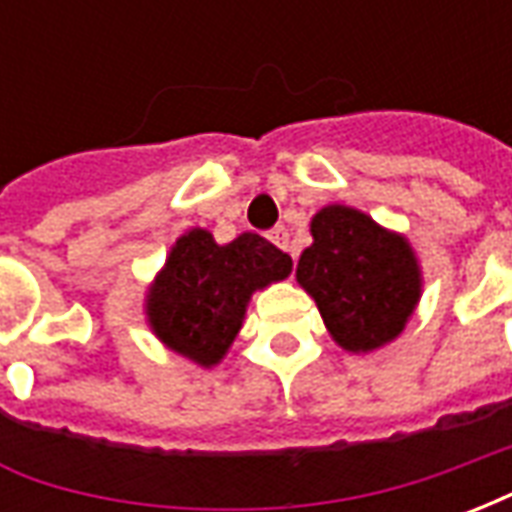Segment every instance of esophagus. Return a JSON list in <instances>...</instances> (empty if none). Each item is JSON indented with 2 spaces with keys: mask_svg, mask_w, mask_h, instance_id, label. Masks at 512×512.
I'll list each match as a JSON object with an SVG mask.
<instances>
[{
  "mask_svg": "<svg viewBox=\"0 0 512 512\" xmlns=\"http://www.w3.org/2000/svg\"><path fill=\"white\" fill-rule=\"evenodd\" d=\"M268 238H271V244L279 246V249H285V252H290V257L296 260V252H293V246H290V235L285 227H274V230L268 233Z\"/></svg>",
  "mask_w": 512,
  "mask_h": 512,
  "instance_id": "1",
  "label": "esophagus"
}]
</instances>
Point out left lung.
Segmentation results:
<instances>
[{
  "label": "left lung",
  "instance_id": "8db88e82",
  "mask_svg": "<svg viewBox=\"0 0 512 512\" xmlns=\"http://www.w3.org/2000/svg\"><path fill=\"white\" fill-rule=\"evenodd\" d=\"M310 233L312 246L301 252L296 279L318 304L334 343L351 354L392 343L422 293L411 244L348 205L321 208Z\"/></svg>",
  "mask_w": 512,
  "mask_h": 512
}]
</instances>
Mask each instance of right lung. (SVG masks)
Masks as SVG:
<instances>
[{
	"instance_id": "right-lung-1",
	"label": "right lung",
	"mask_w": 512,
	"mask_h": 512,
	"mask_svg": "<svg viewBox=\"0 0 512 512\" xmlns=\"http://www.w3.org/2000/svg\"><path fill=\"white\" fill-rule=\"evenodd\" d=\"M290 255L257 233L230 244L194 227L180 235L147 290V323L169 351L200 367L219 365L241 329L255 290L285 279Z\"/></svg>"
}]
</instances>
